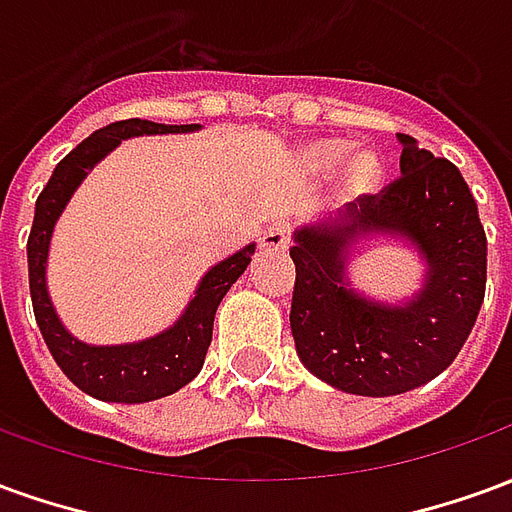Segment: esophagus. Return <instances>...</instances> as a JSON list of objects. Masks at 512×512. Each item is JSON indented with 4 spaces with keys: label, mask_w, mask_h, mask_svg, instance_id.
<instances>
[{
    "label": "esophagus",
    "mask_w": 512,
    "mask_h": 512,
    "mask_svg": "<svg viewBox=\"0 0 512 512\" xmlns=\"http://www.w3.org/2000/svg\"><path fill=\"white\" fill-rule=\"evenodd\" d=\"M290 241V224L288 222H274L271 227H266V233L260 238V246L268 249V252H279L285 249Z\"/></svg>",
    "instance_id": "esophagus-1"
}]
</instances>
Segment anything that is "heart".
I'll list each match as a JSON object with an SVG mask.
<instances>
[{
	"instance_id": "obj_1",
	"label": "heart",
	"mask_w": 512,
	"mask_h": 512,
	"mask_svg": "<svg viewBox=\"0 0 512 512\" xmlns=\"http://www.w3.org/2000/svg\"><path fill=\"white\" fill-rule=\"evenodd\" d=\"M348 153H351V142H345V139H318V142L304 147L301 161L312 175H329L343 164ZM378 178H381V164H378V158L373 153H356V156L345 161L343 186L348 194L373 191Z\"/></svg>"
}]
</instances>
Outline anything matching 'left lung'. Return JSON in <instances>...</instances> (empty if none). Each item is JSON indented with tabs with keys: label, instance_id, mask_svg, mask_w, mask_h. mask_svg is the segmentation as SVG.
Segmentation results:
<instances>
[{
	"label": "left lung",
	"instance_id": "obj_1",
	"mask_svg": "<svg viewBox=\"0 0 512 512\" xmlns=\"http://www.w3.org/2000/svg\"><path fill=\"white\" fill-rule=\"evenodd\" d=\"M400 178L362 194L340 224L296 233L290 332L312 376L351 395L386 397L428 384L472 332L485 296L488 241L458 167L400 134ZM403 234L429 260L426 288L403 308L376 305L344 285L347 244Z\"/></svg>",
	"mask_w": 512,
	"mask_h": 512
}]
</instances>
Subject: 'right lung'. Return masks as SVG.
Masks as SVG:
<instances>
[{
    "label": "right lung",
    "instance_id": "1",
    "mask_svg": "<svg viewBox=\"0 0 512 512\" xmlns=\"http://www.w3.org/2000/svg\"><path fill=\"white\" fill-rule=\"evenodd\" d=\"M200 128L191 126H164L153 120H117L109 126L98 128L95 134L84 139L62 158L54 175L40 191L35 202V219L29 230L27 260H29V293H32V307H35V321L40 334L49 345L54 362L60 365L65 376L79 386L87 395L98 400H112V403H147L158 400L180 386H186L197 376L208 354V345L213 337V315L224 293L230 290L235 279L241 277L255 255V244H249L233 257L222 260L202 277L197 296L191 299L180 321L156 334L150 340L131 345H87L65 332V326L51 307L49 290H46V255H49L51 230L57 216L71 200L76 186L82 183L87 169H93L101 158L120 145V139L142 134H183Z\"/></svg>",
    "mask_w": 512,
    "mask_h": 512
}]
</instances>
